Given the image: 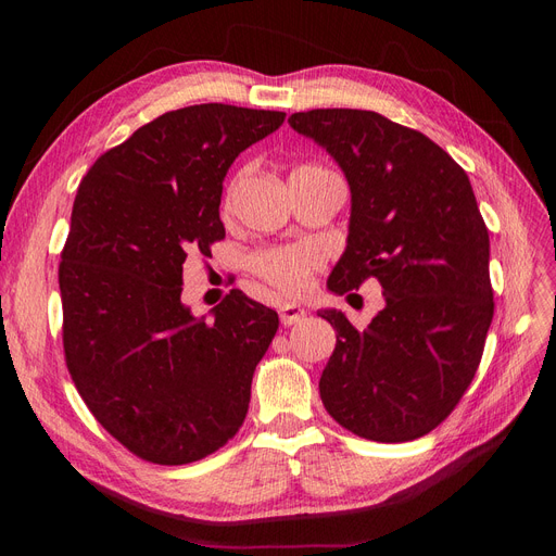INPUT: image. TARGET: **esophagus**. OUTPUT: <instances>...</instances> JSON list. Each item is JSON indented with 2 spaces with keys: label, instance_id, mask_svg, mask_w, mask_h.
Listing matches in <instances>:
<instances>
[{
  "label": "esophagus",
  "instance_id": "34e87169",
  "mask_svg": "<svg viewBox=\"0 0 556 556\" xmlns=\"http://www.w3.org/2000/svg\"><path fill=\"white\" fill-rule=\"evenodd\" d=\"M278 313H280V323H282L285 327H290V325H296L299 319H304L306 308L299 306V304H282Z\"/></svg>",
  "mask_w": 556,
  "mask_h": 556
}]
</instances>
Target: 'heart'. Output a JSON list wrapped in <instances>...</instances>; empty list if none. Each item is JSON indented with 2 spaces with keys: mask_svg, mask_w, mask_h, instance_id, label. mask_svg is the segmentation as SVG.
I'll return each instance as SVG.
<instances>
[{
  "mask_svg": "<svg viewBox=\"0 0 556 556\" xmlns=\"http://www.w3.org/2000/svg\"><path fill=\"white\" fill-rule=\"evenodd\" d=\"M323 262L325 255L317 245H285L252 252L248 266L280 292L301 294L311 288L313 274Z\"/></svg>",
  "mask_w": 556,
  "mask_h": 556,
  "instance_id": "1",
  "label": "heart"
}]
</instances>
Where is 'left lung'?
<instances>
[{
  "instance_id": "left-lung-1",
  "label": "left lung",
  "mask_w": 556,
  "mask_h": 556,
  "mask_svg": "<svg viewBox=\"0 0 556 556\" xmlns=\"http://www.w3.org/2000/svg\"><path fill=\"white\" fill-rule=\"evenodd\" d=\"M323 146L350 188L348 241L327 288L345 294L366 278L384 308L364 331L336 308L319 396L341 427L403 443L439 427L473 380L494 317L490 231L462 166L422 131L357 109L288 117Z\"/></svg>"
}]
</instances>
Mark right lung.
I'll return each mask as SVG.
<instances>
[{
	"instance_id": "add662e5",
	"label": "right lung",
	"mask_w": 556,
	"mask_h": 556,
	"mask_svg": "<svg viewBox=\"0 0 556 556\" xmlns=\"http://www.w3.org/2000/svg\"><path fill=\"white\" fill-rule=\"evenodd\" d=\"M282 121L229 104L169 111L80 180L60 264L66 366L97 422L146 462L204 459L243 425L278 313L231 290L192 315L182 262L225 239L229 166Z\"/></svg>"
}]
</instances>
